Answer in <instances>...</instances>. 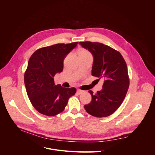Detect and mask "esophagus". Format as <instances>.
<instances>
[{
	"label": "esophagus",
	"mask_w": 155,
	"mask_h": 155,
	"mask_svg": "<svg viewBox=\"0 0 155 155\" xmlns=\"http://www.w3.org/2000/svg\"><path fill=\"white\" fill-rule=\"evenodd\" d=\"M77 94H82V93H84V91L78 89V90H77Z\"/></svg>",
	"instance_id": "esophagus-1"
}]
</instances>
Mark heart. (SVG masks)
Returning <instances> with one entry per match:
<instances>
[{"label":"heart","mask_w":155,"mask_h":155,"mask_svg":"<svg viewBox=\"0 0 155 155\" xmlns=\"http://www.w3.org/2000/svg\"><path fill=\"white\" fill-rule=\"evenodd\" d=\"M79 54H83V55H90L91 56V53L88 51L84 49H81L80 51H79Z\"/></svg>","instance_id":"1"}]
</instances>
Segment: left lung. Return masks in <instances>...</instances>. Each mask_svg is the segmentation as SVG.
Wrapping results in <instances>:
<instances>
[{"mask_svg": "<svg viewBox=\"0 0 155 155\" xmlns=\"http://www.w3.org/2000/svg\"><path fill=\"white\" fill-rule=\"evenodd\" d=\"M94 57L92 75L104 80L102 90L95 94L89 91L92 100L84 105L87 113L97 117L113 114L123 102L129 86L126 63L121 53L103 43L80 41Z\"/></svg>", "mask_w": 155, "mask_h": 155, "instance_id": "1", "label": "left lung"}]
</instances>
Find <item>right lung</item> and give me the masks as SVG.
<instances>
[{
    "label": "right lung",
    "instance_id": "add662e5",
    "mask_svg": "<svg viewBox=\"0 0 155 155\" xmlns=\"http://www.w3.org/2000/svg\"><path fill=\"white\" fill-rule=\"evenodd\" d=\"M78 42L58 43L36 50L31 56L25 73V84L28 97L37 112L55 116L67 105L76 88H66L54 84V77L63 70L64 59Z\"/></svg>",
    "mask_w": 155,
    "mask_h": 155
}]
</instances>
